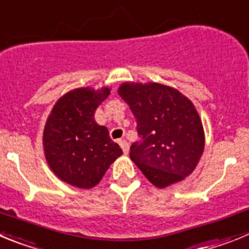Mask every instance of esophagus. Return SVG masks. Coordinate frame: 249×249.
Listing matches in <instances>:
<instances>
[{
	"instance_id": "34e87169",
	"label": "esophagus",
	"mask_w": 249,
	"mask_h": 249,
	"mask_svg": "<svg viewBox=\"0 0 249 249\" xmlns=\"http://www.w3.org/2000/svg\"><path fill=\"white\" fill-rule=\"evenodd\" d=\"M119 145H120V147L123 149V151H124L125 155H126V154H129L130 146H129V142H127L126 140H119Z\"/></svg>"
}]
</instances>
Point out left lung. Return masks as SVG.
<instances>
[{
  "label": "left lung",
  "mask_w": 249,
  "mask_h": 249,
  "mask_svg": "<svg viewBox=\"0 0 249 249\" xmlns=\"http://www.w3.org/2000/svg\"><path fill=\"white\" fill-rule=\"evenodd\" d=\"M118 94L129 105L140 136L130 159L159 189L194 172L205 149V131L194 103L160 83L125 82Z\"/></svg>",
  "instance_id": "8db88e82"
}]
</instances>
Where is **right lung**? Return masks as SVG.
<instances>
[{"label":"right lung","instance_id":"right-lung-1","mask_svg":"<svg viewBox=\"0 0 249 249\" xmlns=\"http://www.w3.org/2000/svg\"><path fill=\"white\" fill-rule=\"evenodd\" d=\"M110 88L90 87L68 91L57 100L43 130V150L48 166L59 180L78 189L97 186L123 150L108 129L94 119Z\"/></svg>","mask_w":249,"mask_h":249}]
</instances>
